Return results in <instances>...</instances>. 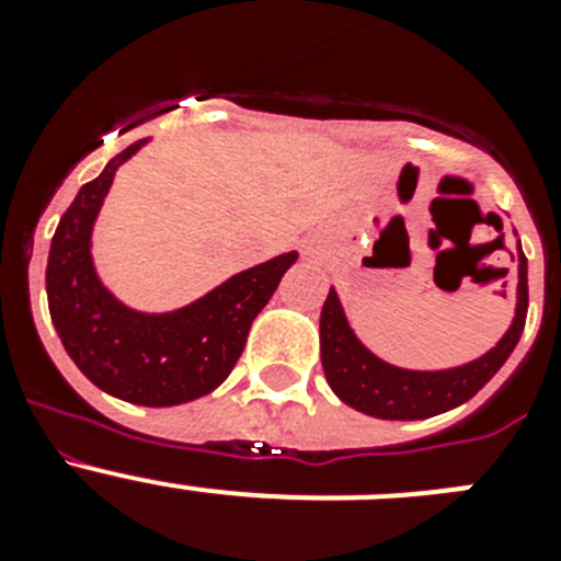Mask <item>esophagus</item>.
I'll list each match as a JSON object with an SVG mask.
<instances>
[{
    "label": "esophagus",
    "instance_id": "1",
    "mask_svg": "<svg viewBox=\"0 0 561 561\" xmlns=\"http://www.w3.org/2000/svg\"><path fill=\"white\" fill-rule=\"evenodd\" d=\"M306 255H314V250H311V247H309V250H306Z\"/></svg>",
    "mask_w": 561,
    "mask_h": 561
}]
</instances>
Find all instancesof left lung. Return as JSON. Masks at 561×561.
Masks as SVG:
<instances>
[{
  "mask_svg": "<svg viewBox=\"0 0 561 561\" xmlns=\"http://www.w3.org/2000/svg\"><path fill=\"white\" fill-rule=\"evenodd\" d=\"M517 238V230H514ZM503 295V291H500ZM528 311V261L517 238V304L512 325L485 354L438 370L399 368L376 356L351 329L342 300L331 286L320 311V359L336 399L385 421H421L460 408L492 379L517 348Z\"/></svg>",
  "mask_w": 561,
  "mask_h": 561,
  "instance_id": "1",
  "label": "left lung"
}]
</instances>
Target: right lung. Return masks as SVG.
<instances>
[{
	"label": "right lung",
	"instance_id": "right-lung-1",
	"mask_svg": "<svg viewBox=\"0 0 561 561\" xmlns=\"http://www.w3.org/2000/svg\"><path fill=\"white\" fill-rule=\"evenodd\" d=\"M146 142L137 140L78 191L58 221L47 257V304L69 359L103 393L140 408H173L207 396L230 376L257 311L270 304L297 250L241 270L171 311L123 304L101 280L92 232L114 173Z\"/></svg>",
	"mask_w": 561,
	"mask_h": 561
}]
</instances>
